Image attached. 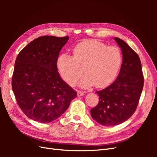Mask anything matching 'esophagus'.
I'll return each instance as SVG.
<instances>
[{
	"label": "esophagus",
	"mask_w": 157,
	"mask_h": 157,
	"mask_svg": "<svg viewBox=\"0 0 157 157\" xmlns=\"http://www.w3.org/2000/svg\"><path fill=\"white\" fill-rule=\"evenodd\" d=\"M77 96H78V97L83 96H84V93L83 92H81V91H78L77 92Z\"/></svg>",
	"instance_id": "obj_1"
}]
</instances>
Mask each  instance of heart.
Listing matches in <instances>:
<instances>
[{
	"label": "heart",
	"mask_w": 157,
	"mask_h": 157,
	"mask_svg": "<svg viewBox=\"0 0 157 157\" xmlns=\"http://www.w3.org/2000/svg\"><path fill=\"white\" fill-rule=\"evenodd\" d=\"M122 63V55L116 46H109L95 40H84L73 50V56L61 54L57 60V67L63 78L74 85L82 73L79 84L90 88L105 87L115 79Z\"/></svg>",
	"instance_id": "obj_1"
}]
</instances>
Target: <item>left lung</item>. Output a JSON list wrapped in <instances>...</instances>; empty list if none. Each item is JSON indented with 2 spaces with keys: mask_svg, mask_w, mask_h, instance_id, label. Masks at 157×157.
<instances>
[{
  "mask_svg": "<svg viewBox=\"0 0 157 157\" xmlns=\"http://www.w3.org/2000/svg\"><path fill=\"white\" fill-rule=\"evenodd\" d=\"M121 48L122 63L115 82L96 93L99 103L90 110L94 120L103 126L125 122L134 113L144 87V75L138 55L127 43L115 37Z\"/></svg>",
  "mask_w": 157,
  "mask_h": 157,
  "instance_id": "1",
  "label": "left lung"
}]
</instances>
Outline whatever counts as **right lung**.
Instances as JSON below:
<instances>
[{"label":"right lung","instance_id":"add662e5","mask_svg":"<svg viewBox=\"0 0 157 157\" xmlns=\"http://www.w3.org/2000/svg\"><path fill=\"white\" fill-rule=\"evenodd\" d=\"M69 36H42L31 41L17 56L12 87L25 115L51 122L68 109L77 94L61 78L57 68L59 52Z\"/></svg>","mask_w":157,"mask_h":157}]
</instances>
